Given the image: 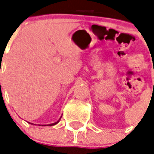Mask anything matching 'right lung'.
<instances>
[{
    "mask_svg": "<svg viewBox=\"0 0 154 154\" xmlns=\"http://www.w3.org/2000/svg\"><path fill=\"white\" fill-rule=\"evenodd\" d=\"M58 122H59V121H58ZM57 122H56V123H53V124L49 125H56V124H57Z\"/></svg>",
    "mask_w": 154,
    "mask_h": 154,
    "instance_id": "add662e5",
    "label": "right lung"
}]
</instances>
